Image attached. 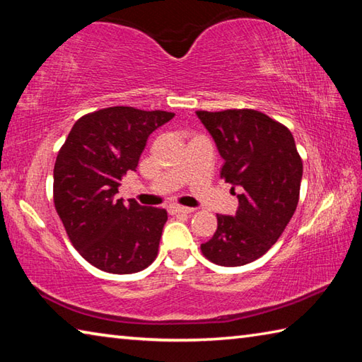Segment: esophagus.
<instances>
[{"mask_svg": "<svg viewBox=\"0 0 362 362\" xmlns=\"http://www.w3.org/2000/svg\"><path fill=\"white\" fill-rule=\"evenodd\" d=\"M194 209L192 207H183V206H170L169 207V212L173 214V216H177V214H192Z\"/></svg>", "mask_w": 362, "mask_h": 362, "instance_id": "1", "label": "esophagus"}]
</instances>
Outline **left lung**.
Returning <instances> with one entry per match:
<instances>
[{"instance_id":"obj_1","label":"left lung","mask_w":362,"mask_h":362,"mask_svg":"<svg viewBox=\"0 0 362 362\" xmlns=\"http://www.w3.org/2000/svg\"><path fill=\"white\" fill-rule=\"evenodd\" d=\"M214 139L220 177L241 189L235 216H217V230L201 250L222 267H241L267 252L298 204L303 164L291 131L257 110L196 112Z\"/></svg>"}]
</instances>
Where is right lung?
<instances>
[{"instance_id": "1", "label": "right lung", "mask_w": 362, "mask_h": 362, "mask_svg": "<svg viewBox=\"0 0 362 362\" xmlns=\"http://www.w3.org/2000/svg\"><path fill=\"white\" fill-rule=\"evenodd\" d=\"M174 113L110 107L73 124L54 166V206L83 259L102 272L137 273L156 259L166 209L116 196L146 139Z\"/></svg>"}]
</instances>
